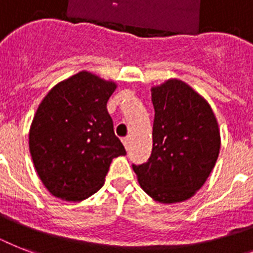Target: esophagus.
Instances as JSON below:
<instances>
[{"mask_svg": "<svg viewBox=\"0 0 253 253\" xmlns=\"http://www.w3.org/2000/svg\"><path fill=\"white\" fill-rule=\"evenodd\" d=\"M122 142H123V144H125V147H126V148H128V146H130V138H128V136H126V138L122 139Z\"/></svg>", "mask_w": 253, "mask_h": 253, "instance_id": "esophagus-1", "label": "esophagus"}]
</instances>
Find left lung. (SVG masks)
Returning a JSON list of instances; mask_svg holds the SVG:
<instances>
[{
	"label": "left lung",
	"mask_w": 253,
	"mask_h": 253,
	"mask_svg": "<svg viewBox=\"0 0 253 253\" xmlns=\"http://www.w3.org/2000/svg\"><path fill=\"white\" fill-rule=\"evenodd\" d=\"M152 152L147 163L132 164V169L155 201L182 202L205 184L215 166L218 123L206 99L181 80L152 87Z\"/></svg>",
	"instance_id": "left-lung-1"
}]
</instances>
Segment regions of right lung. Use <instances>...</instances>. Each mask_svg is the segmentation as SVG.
Wrapping results in <instances>:
<instances>
[{
  "label": "right lung",
  "mask_w": 253,
  "mask_h": 253,
  "mask_svg": "<svg viewBox=\"0 0 253 253\" xmlns=\"http://www.w3.org/2000/svg\"><path fill=\"white\" fill-rule=\"evenodd\" d=\"M115 87L83 71L53 86L38 107L30 154L42 182L57 198L76 202L98 192L111 160L126 155L106 107Z\"/></svg>",
  "instance_id": "obj_1"
}]
</instances>
